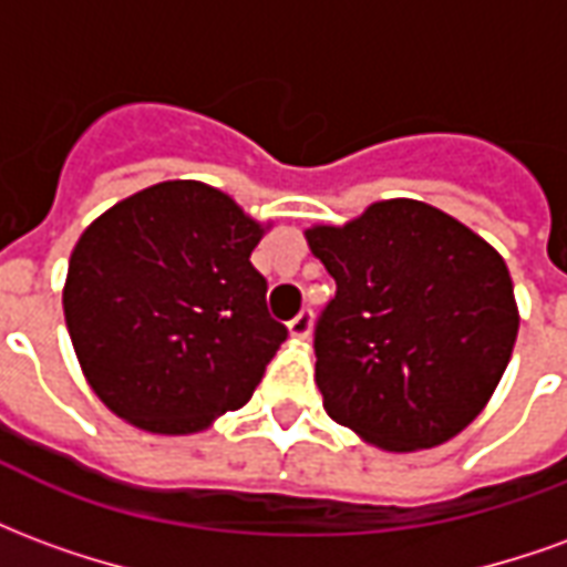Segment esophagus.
<instances>
[{
    "instance_id": "1",
    "label": "esophagus",
    "mask_w": 567,
    "mask_h": 567,
    "mask_svg": "<svg viewBox=\"0 0 567 567\" xmlns=\"http://www.w3.org/2000/svg\"><path fill=\"white\" fill-rule=\"evenodd\" d=\"M309 328H312V312H309V309H303L300 316H295V319L288 321V333H291L295 340H303L309 333Z\"/></svg>"
}]
</instances>
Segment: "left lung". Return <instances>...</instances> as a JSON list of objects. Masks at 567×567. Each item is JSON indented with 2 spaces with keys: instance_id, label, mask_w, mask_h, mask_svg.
<instances>
[{
  "instance_id": "8db88e82",
  "label": "left lung",
  "mask_w": 567,
  "mask_h": 567,
  "mask_svg": "<svg viewBox=\"0 0 567 567\" xmlns=\"http://www.w3.org/2000/svg\"><path fill=\"white\" fill-rule=\"evenodd\" d=\"M307 243L337 282L316 324L328 416L389 452L431 450L471 425L519 331L498 251L419 199L316 224Z\"/></svg>"
}]
</instances>
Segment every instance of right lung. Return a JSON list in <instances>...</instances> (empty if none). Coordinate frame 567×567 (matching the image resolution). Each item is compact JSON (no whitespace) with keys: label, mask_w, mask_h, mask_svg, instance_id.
Returning a JSON list of instances; mask_svg holds the SVG:
<instances>
[{"label":"right lung","mask_w":567,"mask_h":567,"mask_svg":"<svg viewBox=\"0 0 567 567\" xmlns=\"http://www.w3.org/2000/svg\"><path fill=\"white\" fill-rule=\"evenodd\" d=\"M264 224L203 182H161L103 212L72 248L63 312L96 398L151 434L239 410L285 343L251 267Z\"/></svg>","instance_id":"1"}]
</instances>
